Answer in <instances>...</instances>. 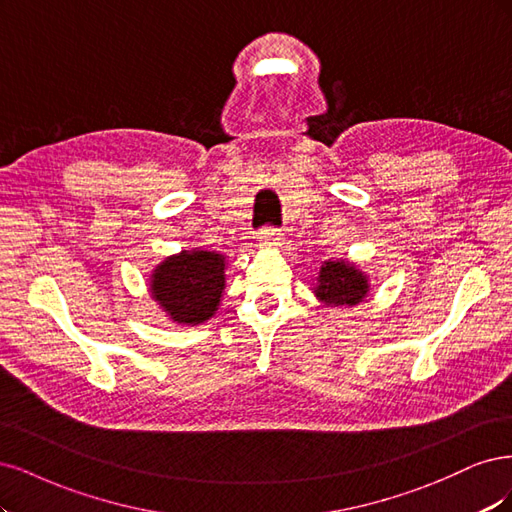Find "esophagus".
Segmentation results:
<instances>
[{
    "label": "esophagus",
    "mask_w": 512,
    "mask_h": 512,
    "mask_svg": "<svg viewBox=\"0 0 512 512\" xmlns=\"http://www.w3.org/2000/svg\"><path fill=\"white\" fill-rule=\"evenodd\" d=\"M259 244L263 246V249H278V246L283 244V234H280L278 229H272V227L261 229V232H259Z\"/></svg>",
    "instance_id": "1"
}]
</instances>
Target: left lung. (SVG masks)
<instances>
[{"label":"left lung","mask_w":512,"mask_h":512,"mask_svg":"<svg viewBox=\"0 0 512 512\" xmlns=\"http://www.w3.org/2000/svg\"><path fill=\"white\" fill-rule=\"evenodd\" d=\"M312 293L325 306L353 308L368 298L370 280L353 261L329 259L319 268L317 285L312 287Z\"/></svg>","instance_id":"8db88e82"}]
</instances>
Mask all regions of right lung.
<instances>
[{
	"mask_svg": "<svg viewBox=\"0 0 512 512\" xmlns=\"http://www.w3.org/2000/svg\"><path fill=\"white\" fill-rule=\"evenodd\" d=\"M223 253L189 249L163 259L148 278V291L178 325H200L214 317L225 291Z\"/></svg>",
	"mask_w": 512,
	"mask_h": 512,
	"instance_id": "add662e5",
	"label": "right lung"
}]
</instances>
